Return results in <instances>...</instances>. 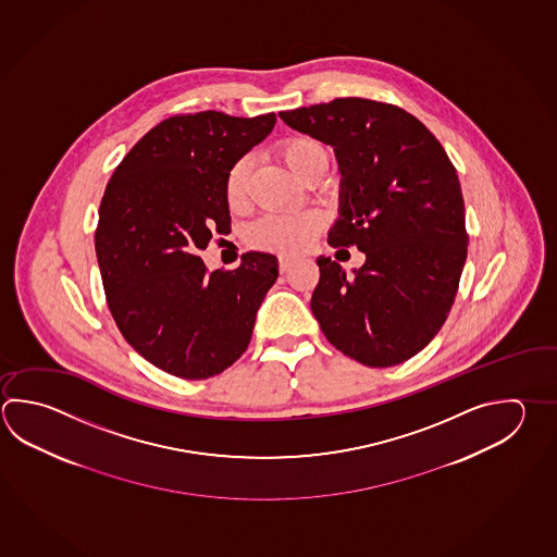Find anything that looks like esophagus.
<instances>
[{"label":"esophagus","instance_id":"obj_1","mask_svg":"<svg viewBox=\"0 0 557 557\" xmlns=\"http://www.w3.org/2000/svg\"><path fill=\"white\" fill-rule=\"evenodd\" d=\"M292 265H294V260H292V258H285V256L280 258V272H289V270H292Z\"/></svg>","mask_w":557,"mask_h":557}]
</instances>
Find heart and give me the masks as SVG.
<instances>
[{
    "label": "heart",
    "mask_w": 557,
    "mask_h": 557,
    "mask_svg": "<svg viewBox=\"0 0 557 557\" xmlns=\"http://www.w3.org/2000/svg\"><path fill=\"white\" fill-rule=\"evenodd\" d=\"M280 158L292 169L295 177L305 178L313 169L326 168L329 153L321 141L313 137H287L277 146ZM250 175V159L242 158L232 165L224 181V197L231 209H238L246 200ZM323 221L317 212H299V214H277L265 216L250 232L253 246L262 250L295 256L301 253L315 242Z\"/></svg>",
    "instance_id": "heart-1"
}]
</instances>
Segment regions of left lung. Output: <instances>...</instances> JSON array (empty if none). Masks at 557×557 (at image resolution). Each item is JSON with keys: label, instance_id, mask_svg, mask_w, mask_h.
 <instances>
[{"label": "left lung", "instance_id": "obj_1", "mask_svg": "<svg viewBox=\"0 0 557 557\" xmlns=\"http://www.w3.org/2000/svg\"><path fill=\"white\" fill-rule=\"evenodd\" d=\"M280 117L335 149L343 178L329 244L367 256L352 275L321 256L311 311L343 355L364 367L401 364L440 333L467 260L451 159L418 117L386 102L335 98Z\"/></svg>", "mask_w": 557, "mask_h": 557}]
</instances>
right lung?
<instances>
[{
	"label": "right lung",
	"instance_id": "1",
	"mask_svg": "<svg viewBox=\"0 0 557 557\" xmlns=\"http://www.w3.org/2000/svg\"><path fill=\"white\" fill-rule=\"evenodd\" d=\"M275 126V114L207 110L163 120L106 185L95 234L106 301L120 333L163 372L205 380L250 345L277 258L248 252L209 272L199 252L231 232L226 173Z\"/></svg>",
	"mask_w": 557,
	"mask_h": 557
}]
</instances>
